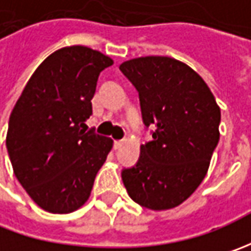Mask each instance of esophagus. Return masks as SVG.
Here are the masks:
<instances>
[{
    "mask_svg": "<svg viewBox=\"0 0 251 251\" xmlns=\"http://www.w3.org/2000/svg\"><path fill=\"white\" fill-rule=\"evenodd\" d=\"M124 144V140H117L114 141V150H119V148H121V145Z\"/></svg>",
    "mask_w": 251,
    "mask_h": 251,
    "instance_id": "34e87169",
    "label": "esophagus"
}]
</instances>
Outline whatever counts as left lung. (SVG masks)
Returning a JSON list of instances; mask_svg holds the SVG:
<instances>
[{
	"mask_svg": "<svg viewBox=\"0 0 251 251\" xmlns=\"http://www.w3.org/2000/svg\"><path fill=\"white\" fill-rule=\"evenodd\" d=\"M120 71L138 91L145 127H155L138 162L123 169V183L142 207H177L207 175L219 141L221 109L204 79L175 58H132Z\"/></svg>",
	"mask_w": 251,
	"mask_h": 251,
	"instance_id": "obj_1",
	"label": "left lung"
}]
</instances>
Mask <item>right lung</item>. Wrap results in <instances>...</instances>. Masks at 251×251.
<instances>
[{
	"label": "right lung",
	"mask_w": 251,
	"mask_h": 251,
	"mask_svg": "<svg viewBox=\"0 0 251 251\" xmlns=\"http://www.w3.org/2000/svg\"><path fill=\"white\" fill-rule=\"evenodd\" d=\"M110 65L85 46L60 49L37 67L11 113L6 150L15 176L49 212L82 207L113 147L85 124L99 74Z\"/></svg>",
	"instance_id": "1"
}]
</instances>
